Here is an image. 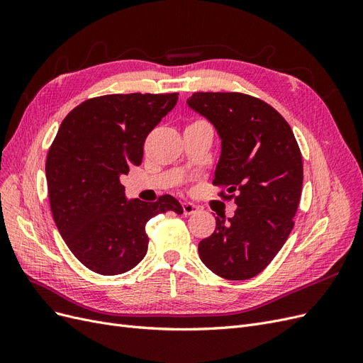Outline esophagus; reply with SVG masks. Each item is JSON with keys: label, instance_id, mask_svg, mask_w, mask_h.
<instances>
[{"label": "esophagus", "instance_id": "34e87169", "mask_svg": "<svg viewBox=\"0 0 363 363\" xmlns=\"http://www.w3.org/2000/svg\"><path fill=\"white\" fill-rule=\"evenodd\" d=\"M182 206H183V213L184 215H192V213H196L200 211L199 206L194 204V203H189V201H184Z\"/></svg>", "mask_w": 363, "mask_h": 363}]
</instances>
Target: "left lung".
Returning a JSON list of instances; mask_svg holds the SVG:
<instances>
[{
	"label": "left lung",
	"mask_w": 363,
	"mask_h": 363,
	"mask_svg": "<svg viewBox=\"0 0 363 363\" xmlns=\"http://www.w3.org/2000/svg\"><path fill=\"white\" fill-rule=\"evenodd\" d=\"M189 107L216 127L223 140L213 184L235 216H216L215 232L199 244L216 276L248 280L286 242L303 189V157L289 124L260 98L240 92H195Z\"/></svg>",
	"instance_id": "left-lung-1"
}]
</instances>
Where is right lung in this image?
I'll use <instances>...</instances> for the list:
<instances>
[{
	"mask_svg": "<svg viewBox=\"0 0 363 363\" xmlns=\"http://www.w3.org/2000/svg\"><path fill=\"white\" fill-rule=\"evenodd\" d=\"M179 94H112L89 98L62 121L47 156L51 213L72 255L101 276H118L145 257L150 218L183 213L172 195L127 201L119 177L139 167L150 131Z\"/></svg>",
	"mask_w": 363,
	"mask_h": 363,
	"instance_id": "1",
	"label": "right lung"
}]
</instances>
